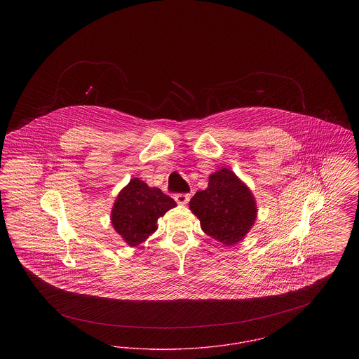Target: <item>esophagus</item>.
<instances>
[{
	"instance_id": "obj_1",
	"label": "esophagus",
	"mask_w": 359,
	"mask_h": 359,
	"mask_svg": "<svg viewBox=\"0 0 359 359\" xmlns=\"http://www.w3.org/2000/svg\"><path fill=\"white\" fill-rule=\"evenodd\" d=\"M175 201L177 205H187L189 202V194H176Z\"/></svg>"
}]
</instances>
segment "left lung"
<instances>
[{
    "label": "left lung",
    "mask_w": 359,
    "mask_h": 359,
    "mask_svg": "<svg viewBox=\"0 0 359 359\" xmlns=\"http://www.w3.org/2000/svg\"><path fill=\"white\" fill-rule=\"evenodd\" d=\"M189 210L199 218L205 234L226 246L245 238L257 218L252 191L229 168L210 176L207 188L189 201Z\"/></svg>",
    "instance_id": "left-lung-1"
}]
</instances>
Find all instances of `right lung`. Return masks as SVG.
Wrapping results in <instances>:
<instances>
[{"mask_svg":"<svg viewBox=\"0 0 359 359\" xmlns=\"http://www.w3.org/2000/svg\"><path fill=\"white\" fill-rule=\"evenodd\" d=\"M175 205L160 188L148 187L135 177L121 189L111 210V223L129 246H137L154 234L157 219Z\"/></svg>","mask_w":359,"mask_h":359,"instance_id":"1","label":"right lung"}]
</instances>
